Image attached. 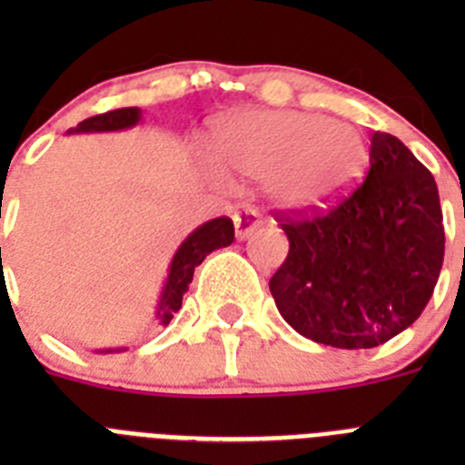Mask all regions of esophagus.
Instances as JSON below:
<instances>
[{
  "label": "esophagus",
  "mask_w": 465,
  "mask_h": 465,
  "mask_svg": "<svg viewBox=\"0 0 465 465\" xmlns=\"http://www.w3.org/2000/svg\"><path fill=\"white\" fill-rule=\"evenodd\" d=\"M232 223H235V235L237 240H244L253 232V230L261 225V213L256 209H246L244 213H235L232 216Z\"/></svg>",
  "instance_id": "34e87169"
}]
</instances>
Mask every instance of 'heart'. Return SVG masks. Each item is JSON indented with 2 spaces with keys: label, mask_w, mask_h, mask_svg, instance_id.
<instances>
[{
  "label": "heart",
  "mask_w": 465,
  "mask_h": 465,
  "mask_svg": "<svg viewBox=\"0 0 465 465\" xmlns=\"http://www.w3.org/2000/svg\"><path fill=\"white\" fill-rule=\"evenodd\" d=\"M212 143L228 170L262 182L270 203L282 209L332 203L359 179L368 155L351 125L283 109L235 111L216 123ZM220 163L204 155L203 172L228 186L230 176Z\"/></svg>",
  "instance_id": "heart-1"
}]
</instances>
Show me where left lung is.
Instances as JSON below:
<instances>
[{
    "label": "left lung",
    "mask_w": 465,
    "mask_h": 465,
    "mask_svg": "<svg viewBox=\"0 0 465 465\" xmlns=\"http://www.w3.org/2000/svg\"><path fill=\"white\" fill-rule=\"evenodd\" d=\"M289 256L270 279L300 335L372 349L412 326L445 258L438 186L398 137L375 133L365 182L328 212L277 213Z\"/></svg>",
    "instance_id": "obj_1"
}]
</instances>
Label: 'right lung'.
<instances>
[{
  "mask_svg": "<svg viewBox=\"0 0 465 465\" xmlns=\"http://www.w3.org/2000/svg\"><path fill=\"white\" fill-rule=\"evenodd\" d=\"M139 118H142V111L137 106H125V109H114L100 114V116L85 118L69 133H114V130L137 125ZM232 240H235V225L228 216L207 221L183 240V244L176 249L174 258H172L170 274H167V282L160 293L158 312H155L160 326H167L172 316L182 310L183 293L188 291V283L193 282V272L197 265L221 246L232 244ZM104 351H123V349H104Z\"/></svg>",
  "mask_w": 465,
  "mask_h": 465,
  "instance_id": "add662e5",
  "label": "right lung"
}]
</instances>
